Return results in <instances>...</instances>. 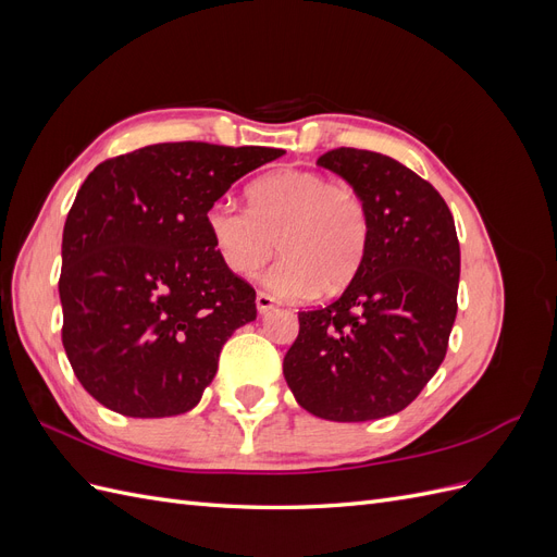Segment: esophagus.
Listing matches in <instances>:
<instances>
[{
  "label": "esophagus",
  "instance_id": "34e87169",
  "mask_svg": "<svg viewBox=\"0 0 557 557\" xmlns=\"http://www.w3.org/2000/svg\"><path fill=\"white\" fill-rule=\"evenodd\" d=\"M256 305H258V311H260V313H267V311H272V309L276 307V299H274L272 295H269V293H258Z\"/></svg>",
  "mask_w": 557,
  "mask_h": 557
}]
</instances>
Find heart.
I'll use <instances>...</instances> for the list:
<instances>
[{"mask_svg":"<svg viewBox=\"0 0 557 557\" xmlns=\"http://www.w3.org/2000/svg\"><path fill=\"white\" fill-rule=\"evenodd\" d=\"M207 230L227 272L252 278L267 274L276 295L305 299L336 293L358 274L369 244V211L362 195L315 170H278L250 183L248 209L218 199L207 211Z\"/></svg>","mask_w":557,"mask_h":557,"instance_id":"heart-1","label":"heart"}]
</instances>
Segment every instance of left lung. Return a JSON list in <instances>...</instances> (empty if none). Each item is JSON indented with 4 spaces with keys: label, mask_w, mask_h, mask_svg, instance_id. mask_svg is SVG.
I'll return each instance as SVG.
<instances>
[{
    "label": "left lung",
    "mask_w": 557,
    "mask_h": 557,
    "mask_svg": "<svg viewBox=\"0 0 557 557\" xmlns=\"http://www.w3.org/2000/svg\"><path fill=\"white\" fill-rule=\"evenodd\" d=\"M318 164L362 195L369 244L339 297L299 311L283 376L301 409L364 423L407 409L444 362L460 244L444 197L409 166L358 148L327 150Z\"/></svg>",
    "instance_id": "left-lung-1"
}]
</instances>
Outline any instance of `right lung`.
Listing matches in <instances>:
<instances>
[{"instance_id": "right-lung-1", "label": "right lung", "mask_w": 557, "mask_h": 557, "mask_svg": "<svg viewBox=\"0 0 557 557\" xmlns=\"http://www.w3.org/2000/svg\"><path fill=\"white\" fill-rule=\"evenodd\" d=\"M285 150L176 141L109 158L83 181L62 232V346L81 385L129 418L197 407L256 290L227 272L207 211Z\"/></svg>"}]
</instances>
